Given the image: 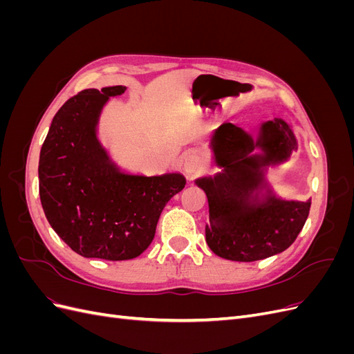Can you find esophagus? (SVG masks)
<instances>
[{
	"label": "esophagus",
	"mask_w": 354,
	"mask_h": 354,
	"mask_svg": "<svg viewBox=\"0 0 354 354\" xmlns=\"http://www.w3.org/2000/svg\"><path fill=\"white\" fill-rule=\"evenodd\" d=\"M202 168H203V160H202V158L199 155L192 153V155H187L185 158V160H183V169L186 171V174H189V176L198 174V173H201Z\"/></svg>",
	"instance_id": "1"
}]
</instances>
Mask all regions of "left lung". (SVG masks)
<instances>
[{"label":"left lung","mask_w":354,"mask_h":354,"mask_svg":"<svg viewBox=\"0 0 354 354\" xmlns=\"http://www.w3.org/2000/svg\"><path fill=\"white\" fill-rule=\"evenodd\" d=\"M211 146L223 173L203 177L196 185L208 198L209 226L207 243L214 254L232 261H259L291 246L308 217L312 199L282 201L269 195L254 201L252 195L266 186L261 167L279 164L297 149L289 125L281 118L263 122L259 138L230 122L218 127ZM255 147L261 156H251Z\"/></svg>","instance_id":"left-lung-1"}]
</instances>
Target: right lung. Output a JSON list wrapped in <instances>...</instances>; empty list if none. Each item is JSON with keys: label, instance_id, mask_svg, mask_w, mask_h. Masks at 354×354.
I'll return each mask as SVG.
<instances>
[{"label": "right lung", "instance_id": "right-lung-1", "mask_svg": "<svg viewBox=\"0 0 354 354\" xmlns=\"http://www.w3.org/2000/svg\"><path fill=\"white\" fill-rule=\"evenodd\" d=\"M124 85L88 88L53 118L39 153V198L62 241L87 259L131 260L155 238L167 202L185 187L181 174H124L95 136L103 104Z\"/></svg>", "mask_w": 354, "mask_h": 354}]
</instances>
